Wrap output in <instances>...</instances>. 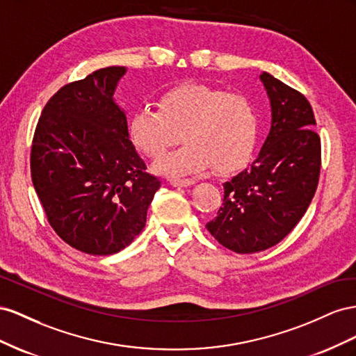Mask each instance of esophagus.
Segmentation results:
<instances>
[{
  "instance_id": "obj_1",
  "label": "esophagus",
  "mask_w": 356,
  "mask_h": 356,
  "mask_svg": "<svg viewBox=\"0 0 356 356\" xmlns=\"http://www.w3.org/2000/svg\"><path fill=\"white\" fill-rule=\"evenodd\" d=\"M170 184H171L172 186H176V188H185V186L194 185V180H192V179H177V177H172V179H170Z\"/></svg>"
}]
</instances>
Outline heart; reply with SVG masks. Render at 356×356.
Here are the masks:
<instances>
[{"label": "heart", "instance_id": "heart-1", "mask_svg": "<svg viewBox=\"0 0 356 356\" xmlns=\"http://www.w3.org/2000/svg\"><path fill=\"white\" fill-rule=\"evenodd\" d=\"M158 107H140L129 118L128 136L161 175L185 176L213 165L219 172L240 168L252 156L259 137V113L252 99L200 83H184L162 92Z\"/></svg>", "mask_w": 356, "mask_h": 356}]
</instances>
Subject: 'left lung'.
Instances as JSON below:
<instances>
[{
    "label": "left lung",
    "instance_id": "left-lung-1",
    "mask_svg": "<svg viewBox=\"0 0 356 356\" xmlns=\"http://www.w3.org/2000/svg\"><path fill=\"white\" fill-rule=\"evenodd\" d=\"M261 80L271 103L270 134L250 167L223 184L222 207L206 225L236 253L285 238L310 206L321 172V138L307 98L268 73Z\"/></svg>",
    "mask_w": 356,
    "mask_h": 356
}]
</instances>
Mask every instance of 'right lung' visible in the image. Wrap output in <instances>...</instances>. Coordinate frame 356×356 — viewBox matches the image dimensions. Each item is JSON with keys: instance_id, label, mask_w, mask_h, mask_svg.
I'll use <instances>...</instances> for the list:
<instances>
[{"instance_id": "add662e5", "label": "right lung", "mask_w": 356, "mask_h": 356, "mask_svg": "<svg viewBox=\"0 0 356 356\" xmlns=\"http://www.w3.org/2000/svg\"><path fill=\"white\" fill-rule=\"evenodd\" d=\"M125 71L106 67L60 88L33 137L31 179L50 227L89 255H111L133 243L161 186L113 101Z\"/></svg>"}]
</instances>
